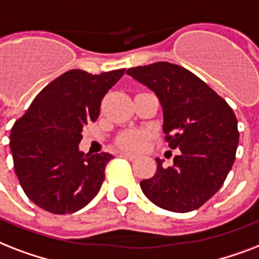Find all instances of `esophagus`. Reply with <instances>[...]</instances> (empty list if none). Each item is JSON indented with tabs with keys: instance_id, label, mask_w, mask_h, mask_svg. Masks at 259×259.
<instances>
[{
	"instance_id": "obj_1",
	"label": "esophagus",
	"mask_w": 259,
	"mask_h": 259,
	"mask_svg": "<svg viewBox=\"0 0 259 259\" xmlns=\"http://www.w3.org/2000/svg\"><path fill=\"white\" fill-rule=\"evenodd\" d=\"M120 155L123 158H127V159H130V161H132V159H135L136 155L135 154H132V152H127V151H121L120 152Z\"/></svg>"
}]
</instances>
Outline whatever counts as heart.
<instances>
[{"label": "heart", "instance_id": "obj_1", "mask_svg": "<svg viewBox=\"0 0 259 259\" xmlns=\"http://www.w3.org/2000/svg\"><path fill=\"white\" fill-rule=\"evenodd\" d=\"M148 134L144 131H128L124 132L119 138V144L121 147L131 148V150H140L146 146Z\"/></svg>", "mask_w": 259, "mask_h": 259}]
</instances>
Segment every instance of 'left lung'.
<instances>
[{
  "mask_svg": "<svg viewBox=\"0 0 259 259\" xmlns=\"http://www.w3.org/2000/svg\"><path fill=\"white\" fill-rule=\"evenodd\" d=\"M157 96L163 134L178 154L171 167L157 158L154 177L140 181L146 197L171 212H190L208 201L230 173L239 142L238 120L223 98L181 66L157 62L127 70Z\"/></svg>",
  "mask_w": 259,
  "mask_h": 259,
  "instance_id": "1",
  "label": "left lung"
}]
</instances>
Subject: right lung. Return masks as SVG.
<instances>
[{
	"label": "right lung",
	"mask_w": 259,
	"mask_h": 259,
	"mask_svg": "<svg viewBox=\"0 0 259 259\" xmlns=\"http://www.w3.org/2000/svg\"><path fill=\"white\" fill-rule=\"evenodd\" d=\"M125 69L93 75L74 69L54 79L15 123L11 150L16 176L28 198L44 211L65 215L88 205L113 155L79 150L83 127L96 121L102 97Z\"/></svg>",
	"instance_id": "1"
}]
</instances>
